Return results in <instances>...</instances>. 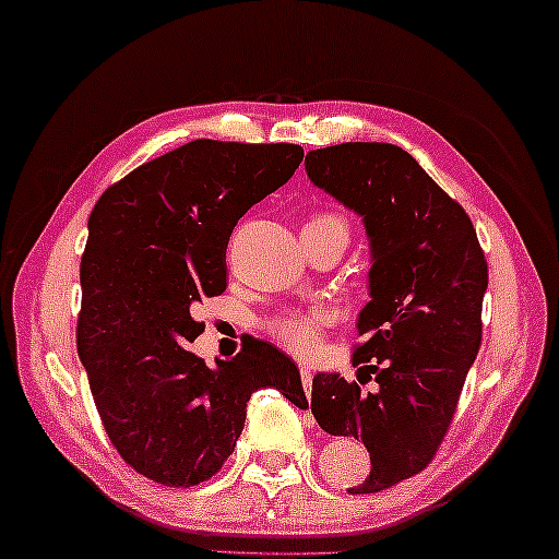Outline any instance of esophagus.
<instances>
[{
	"mask_svg": "<svg viewBox=\"0 0 559 559\" xmlns=\"http://www.w3.org/2000/svg\"><path fill=\"white\" fill-rule=\"evenodd\" d=\"M299 377H302V384H305V390L307 392H312V377H314V372L309 367H299Z\"/></svg>",
	"mask_w": 559,
	"mask_h": 559,
	"instance_id": "1",
	"label": "esophagus"
}]
</instances>
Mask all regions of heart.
Here are the masks:
<instances>
[{
    "mask_svg": "<svg viewBox=\"0 0 559 559\" xmlns=\"http://www.w3.org/2000/svg\"><path fill=\"white\" fill-rule=\"evenodd\" d=\"M305 229H345L347 222L334 212H317L307 219ZM330 317L324 312H292L274 320L272 334L282 347L295 352L299 357H307L320 347V334L328 328Z\"/></svg>",
    "mask_w": 559,
    "mask_h": 559,
    "instance_id": "1",
    "label": "heart"
}]
</instances>
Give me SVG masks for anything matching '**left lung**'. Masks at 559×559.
Segmentation results:
<instances>
[{"mask_svg":"<svg viewBox=\"0 0 559 559\" xmlns=\"http://www.w3.org/2000/svg\"><path fill=\"white\" fill-rule=\"evenodd\" d=\"M305 169L365 222L372 267L352 365L380 384L365 394L320 372L312 415L365 442L372 469L347 492H380L423 472L448 435L483 342L487 260L467 212L397 144H334L309 152Z\"/></svg>","mask_w":559,"mask_h":559,"instance_id":"obj_1","label":"left lung"}]
</instances>
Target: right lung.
<instances>
[{
  "label": "right lung",
  "instance_id": "add662e5",
  "mask_svg": "<svg viewBox=\"0 0 559 559\" xmlns=\"http://www.w3.org/2000/svg\"><path fill=\"white\" fill-rule=\"evenodd\" d=\"M302 157L299 144L194 140L136 167L94 204L76 352L111 444L154 483L194 487L217 475L257 390L307 407L297 365L270 342L245 340L217 367L187 349L204 332L194 307L227 289L237 219Z\"/></svg>",
  "mask_w": 559,
  "mask_h": 559
}]
</instances>
